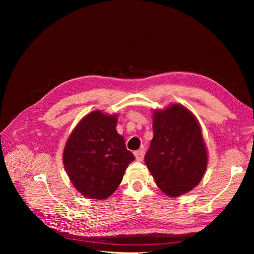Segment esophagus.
<instances>
[{"mask_svg":"<svg viewBox=\"0 0 254 254\" xmlns=\"http://www.w3.org/2000/svg\"><path fill=\"white\" fill-rule=\"evenodd\" d=\"M144 154H145V152H144L143 149L136 150V152L134 153V155H135V158H136V160H138V161H142V160H143V158H144Z\"/></svg>","mask_w":254,"mask_h":254,"instance_id":"34e87169","label":"esophagus"}]
</instances>
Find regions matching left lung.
Masks as SVG:
<instances>
[{
    "mask_svg": "<svg viewBox=\"0 0 254 254\" xmlns=\"http://www.w3.org/2000/svg\"><path fill=\"white\" fill-rule=\"evenodd\" d=\"M154 137L145 164L156 185L168 196L191 191L202 180L207 166L201 127L187 108L172 105L154 112Z\"/></svg>",
    "mask_w": 254,
    "mask_h": 254,
    "instance_id": "1",
    "label": "left lung"
}]
</instances>
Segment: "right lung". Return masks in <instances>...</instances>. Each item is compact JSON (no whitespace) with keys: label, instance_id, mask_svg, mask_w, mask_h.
Here are the masks:
<instances>
[{"label":"right lung","instance_id":"right-lung-1","mask_svg":"<svg viewBox=\"0 0 254 254\" xmlns=\"http://www.w3.org/2000/svg\"><path fill=\"white\" fill-rule=\"evenodd\" d=\"M117 116L94 111L69 135L63 164L73 186L84 196L105 199L117 190L134 155L118 134Z\"/></svg>","mask_w":254,"mask_h":254}]
</instances>
